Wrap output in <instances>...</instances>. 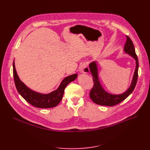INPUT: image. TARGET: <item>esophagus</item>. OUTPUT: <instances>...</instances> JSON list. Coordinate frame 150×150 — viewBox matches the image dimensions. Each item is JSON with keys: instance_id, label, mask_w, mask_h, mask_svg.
<instances>
[{"instance_id": "1", "label": "esophagus", "mask_w": 150, "mask_h": 150, "mask_svg": "<svg viewBox=\"0 0 150 150\" xmlns=\"http://www.w3.org/2000/svg\"><path fill=\"white\" fill-rule=\"evenodd\" d=\"M79 70L80 72L82 74H87L89 72V67H88V65L86 63H83L79 67Z\"/></svg>"}]
</instances>
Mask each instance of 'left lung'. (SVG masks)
I'll return each mask as SVG.
<instances>
[{
	"instance_id": "1",
	"label": "left lung",
	"mask_w": 150,
	"mask_h": 150,
	"mask_svg": "<svg viewBox=\"0 0 150 150\" xmlns=\"http://www.w3.org/2000/svg\"><path fill=\"white\" fill-rule=\"evenodd\" d=\"M127 42L124 46V52L131 56L136 61V69L134 74L131 84L129 88L125 92L119 95L109 93L107 92L100 82L98 77V69L97 61H93L89 64V69L92 75L93 86L92 88L89 96L94 103L102 106H112L120 103V102L127 98L134 89L137 81L139 61L136 55L134 46L131 39L127 36Z\"/></svg>"
}]
</instances>
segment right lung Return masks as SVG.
Returning <instances> with one entry per match:
<instances>
[{"label": "right lung", "mask_w": 150, "mask_h": 150, "mask_svg": "<svg viewBox=\"0 0 150 150\" xmlns=\"http://www.w3.org/2000/svg\"><path fill=\"white\" fill-rule=\"evenodd\" d=\"M13 76L16 88L20 95L28 103L39 108H51L57 106L62 98L65 88L70 82L75 80L78 75L76 74L66 77L63 80L58 88L49 93L43 94L33 91L23 83L18 75L16 70L14 61H13Z\"/></svg>", "instance_id": "obj_1"}]
</instances>
